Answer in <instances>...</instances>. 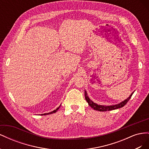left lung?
Masks as SVG:
<instances>
[{"label": "left lung", "instance_id": "8db88e82", "mask_svg": "<svg viewBox=\"0 0 149 149\" xmlns=\"http://www.w3.org/2000/svg\"><path fill=\"white\" fill-rule=\"evenodd\" d=\"M134 92L130 94V96L126 99L125 100H124V101L121 102L118 104H115V105H112V106H102V105H98L97 104L93 102L89 98L88 94L86 93V91H84V96H85V99L86 101L88 102V104L89 105V106H91L93 109H94V110L96 111H111V110H114V109H119V108L123 107V106H124L127 102L129 101V100L131 97L132 95L133 94Z\"/></svg>", "mask_w": 149, "mask_h": 149}]
</instances>
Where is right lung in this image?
<instances>
[{
  "label": "right lung",
  "instance_id": "right-lung-1",
  "mask_svg": "<svg viewBox=\"0 0 149 149\" xmlns=\"http://www.w3.org/2000/svg\"><path fill=\"white\" fill-rule=\"evenodd\" d=\"M60 106L58 107H57L55 110L53 111L52 112H48V113H46V114H42V115H48V114H53V113H55V112H56V111L58 110V109H59V108H60Z\"/></svg>",
  "mask_w": 149,
  "mask_h": 149
}]
</instances>
